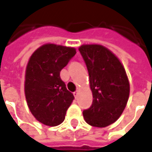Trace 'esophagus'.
Instances as JSON below:
<instances>
[{"mask_svg":"<svg viewBox=\"0 0 152 152\" xmlns=\"http://www.w3.org/2000/svg\"><path fill=\"white\" fill-rule=\"evenodd\" d=\"M78 95H79V91H76L74 92V96H75V98H76V99L78 98Z\"/></svg>","mask_w":152,"mask_h":152,"instance_id":"obj_1","label":"esophagus"}]
</instances>
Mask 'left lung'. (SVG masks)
I'll return each instance as SVG.
<instances>
[{"instance_id":"1","label":"left lung","mask_w":152,"mask_h":152,"mask_svg":"<svg viewBox=\"0 0 152 152\" xmlns=\"http://www.w3.org/2000/svg\"><path fill=\"white\" fill-rule=\"evenodd\" d=\"M79 52L86 64L92 104L83 110L85 121L105 128L115 122L125 109L129 96V83L119 59L100 45H83Z\"/></svg>"}]
</instances>
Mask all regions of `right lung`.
Wrapping results in <instances>:
<instances>
[{
  "label": "right lung",
  "instance_id": "obj_1",
  "mask_svg": "<svg viewBox=\"0 0 152 152\" xmlns=\"http://www.w3.org/2000/svg\"><path fill=\"white\" fill-rule=\"evenodd\" d=\"M76 53L73 47L46 44L38 48L29 60L25 72V98L33 116L45 125H60L75 99L61 79L60 72Z\"/></svg>",
  "mask_w": 152,
  "mask_h": 152
}]
</instances>
